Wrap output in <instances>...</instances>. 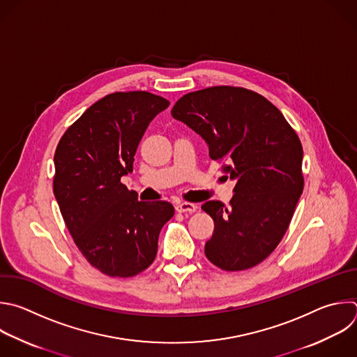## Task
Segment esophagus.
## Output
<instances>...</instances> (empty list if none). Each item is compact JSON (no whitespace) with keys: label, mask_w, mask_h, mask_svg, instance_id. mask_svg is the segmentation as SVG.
Here are the masks:
<instances>
[{"label":"esophagus","mask_w":357,"mask_h":357,"mask_svg":"<svg viewBox=\"0 0 357 357\" xmlns=\"http://www.w3.org/2000/svg\"><path fill=\"white\" fill-rule=\"evenodd\" d=\"M197 210V206L193 204V203H186V202H182V203H178L176 204V211L178 213H193Z\"/></svg>","instance_id":"34e87169"}]
</instances>
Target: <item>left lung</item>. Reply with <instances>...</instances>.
Segmentation results:
<instances>
[{
  "instance_id": "1",
  "label": "left lung",
  "mask_w": 357,
  "mask_h": 357,
  "mask_svg": "<svg viewBox=\"0 0 357 357\" xmlns=\"http://www.w3.org/2000/svg\"><path fill=\"white\" fill-rule=\"evenodd\" d=\"M171 114L206 142L211 160L227 162L225 178L236 182L228 207L202 206L214 220L207 259L229 272L261 264L282 241L303 193L298 136L273 103L245 88L186 93Z\"/></svg>"
}]
</instances>
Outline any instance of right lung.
Returning <instances> with one entry per match:
<instances>
[{
  "instance_id": "right-lung-1",
  "label": "right lung",
  "mask_w": 357,
  "mask_h": 357,
  "mask_svg": "<svg viewBox=\"0 0 357 357\" xmlns=\"http://www.w3.org/2000/svg\"><path fill=\"white\" fill-rule=\"evenodd\" d=\"M168 106L146 91L106 95L67 129L56 149L53 190L64 222L85 259L110 278L147 269L160 231L175 213L168 202L139 200L121 181L133 172L147 126Z\"/></svg>"
}]
</instances>
